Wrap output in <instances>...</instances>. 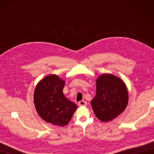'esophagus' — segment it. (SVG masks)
Wrapping results in <instances>:
<instances>
[{"label": "esophagus", "mask_w": 154, "mask_h": 154, "mask_svg": "<svg viewBox=\"0 0 154 154\" xmlns=\"http://www.w3.org/2000/svg\"><path fill=\"white\" fill-rule=\"evenodd\" d=\"M78 104H79V106H86L87 103L85 102V101L81 100V101H79V103H78Z\"/></svg>", "instance_id": "1"}]
</instances>
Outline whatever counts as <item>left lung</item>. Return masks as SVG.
Wrapping results in <instances>:
<instances>
[{
	"label": "left lung",
	"mask_w": 154,
	"mask_h": 154,
	"mask_svg": "<svg viewBox=\"0 0 154 154\" xmlns=\"http://www.w3.org/2000/svg\"><path fill=\"white\" fill-rule=\"evenodd\" d=\"M96 82V95L91 106L98 119L109 122L125 110L128 102L127 88L120 78L112 74L102 75Z\"/></svg>",
	"instance_id": "obj_1"
}]
</instances>
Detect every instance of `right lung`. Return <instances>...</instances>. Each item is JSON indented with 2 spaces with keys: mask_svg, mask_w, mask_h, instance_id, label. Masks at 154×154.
Listing matches in <instances>:
<instances>
[{
  "mask_svg": "<svg viewBox=\"0 0 154 154\" xmlns=\"http://www.w3.org/2000/svg\"><path fill=\"white\" fill-rule=\"evenodd\" d=\"M64 81L51 75L40 81L34 91V102L39 116L55 126L67 125L77 107L64 96Z\"/></svg>",
  "mask_w": 154,
  "mask_h": 154,
  "instance_id": "add662e5",
  "label": "right lung"
}]
</instances>
